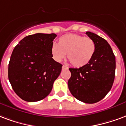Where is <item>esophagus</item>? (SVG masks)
<instances>
[{"label": "esophagus", "mask_w": 126, "mask_h": 126, "mask_svg": "<svg viewBox=\"0 0 126 126\" xmlns=\"http://www.w3.org/2000/svg\"><path fill=\"white\" fill-rule=\"evenodd\" d=\"M62 70H67L68 68L67 66H66L63 65V66H62Z\"/></svg>", "instance_id": "34e87169"}]
</instances>
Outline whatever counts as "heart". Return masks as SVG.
I'll list each match as a JSON object with an SVG mask.
<instances>
[{
  "instance_id": "1",
  "label": "heart",
  "mask_w": 126,
  "mask_h": 126,
  "mask_svg": "<svg viewBox=\"0 0 126 126\" xmlns=\"http://www.w3.org/2000/svg\"><path fill=\"white\" fill-rule=\"evenodd\" d=\"M96 50L95 43L91 37L81 35L68 33L60 37L58 44L51 46L53 59L60 62L66 57L75 67H82L91 62Z\"/></svg>"
}]
</instances>
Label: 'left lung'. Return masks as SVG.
I'll return each mask as SVG.
<instances>
[{
    "label": "left lung",
    "instance_id": "8db88e82",
    "mask_svg": "<svg viewBox=\"0 0 126 126\" xmlns=\"http://www.w3.org/2000/svg\"><path fill=\"white\" fill-rule=\"evenodd\" d=\"M96 45L93 59L84 66L69 68L71 77L68 89L76 99L86 103H94L103 99L113 84L115 57L108 42L92 32H86Z\"/></svg>",
    "mask_w": 126,
    "mask_h": 126
}]
</instances>
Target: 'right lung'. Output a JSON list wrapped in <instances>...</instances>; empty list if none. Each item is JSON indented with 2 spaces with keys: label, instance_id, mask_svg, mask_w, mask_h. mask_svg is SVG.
I'll use <instances>...</instances> for the list:
<instances>
[{
  "label": "right lung",
  "instance_id": "add662e5",
  "mask_svg": "<svg viewBox=\"0 0 126 126\" xmlns=\"http://www.w3.org/2000/svg\"><path fill=\"white\" fill-rule=\"evenodd\" d=\"M55 33L26 36L16 45L9 61V82L21 99L28 102L44 99L50 93L62 65L52 58Z\"/></svg>",
  "mask_w": 126,
  "mask_h": 126
}]
</instances>
